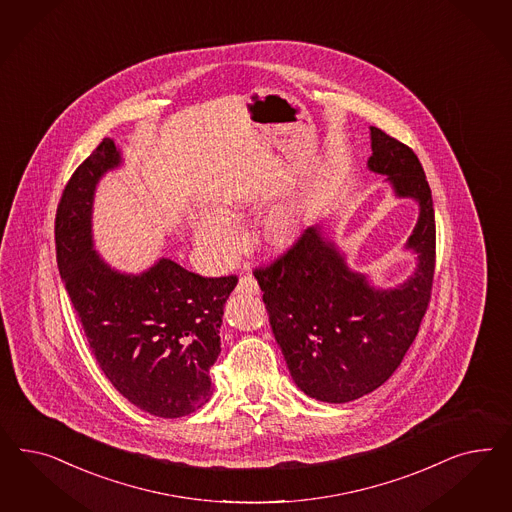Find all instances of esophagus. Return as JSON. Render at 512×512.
<instances>
[{
	"label": "esophagus",
	"instance_id": "1",
	"mask_svg": "<svg viewBox=\"0 0 512 512\" xmlns=\"http://www.w3.org/2000/svg\"><path fill=\"white\" fill-rule=\"evenodd\" d=\"M234 293L236 295H259V285H257L255 278L248 274V276L238 279V285H236Z\"/></svg>",
	"mask_w": 512,
	"mask_h": 512
}]
</instances>
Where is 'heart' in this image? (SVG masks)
Wrapping results in <instances>:
<instances>
[{
    "label": "heart",
    "mask_w": 512,
    "mask_h": 512,
    "mask_svg": "<svg viewBox=\"0 0 512 512\" xmlns=\"http://www.w3.org/2000/svg\"><path fill=\"white\" fill-rule=\"evenodd\" d=\"M240 210L236 202H225L219 214L204 212L195 219L193 242L202 255L214 264L231 261L242 246L238 233ZM306 217L300 202H283L272 208L259 223V242L268 251H287L293 248L304 233Z\"/></svg>",
    "instance_id": "b5f03b06"
}]
</instances>
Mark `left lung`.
Wrapping results in <instances>:
<instances>
[{
  "label": "left lung",
  "instance_id": "1",
  "mask_svg": "<svg viewBox=\"0 0 512 512\" xmlns=\"http://www.w3.org/2000/svg\"><path fill=\"white\" fill-rule=\"evenodd\" d=\"M368 169L387 176L398 199L419 204L405 242L415 270L396 287H377L347 264L345 253L313 225L268 268L255 270L270 325L291 377L319 402L347 403L381 387L400 366L430 302L435 266L432 191L419 157L400 140L370 127Z\"/></svg>",
  "mask_w": 512,
  "mask_h": 512
}]
</instances>
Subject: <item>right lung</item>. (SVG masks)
<instances>
[{
	"label": "right lung",
	"mask_w": 512,
	"mask_h": 512,
	"mask_svg": "<svg viewBox=\"0 0 512 512\" xmlns=\"http://www.w3.org/2000/svg\"><path fill=\"white\" fill-rule=\"evenodd\" d=\"M124 165L105 139L71 176L56 214V259L99 368L142 411L178 419L212 396L223 306L238 279L202 278L161 257L139 274L110 266L93 244L101 178Z\"/></svg>",
	"instance_id": "right-lung-1"
}]
</instances>
